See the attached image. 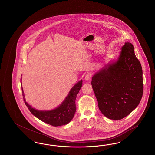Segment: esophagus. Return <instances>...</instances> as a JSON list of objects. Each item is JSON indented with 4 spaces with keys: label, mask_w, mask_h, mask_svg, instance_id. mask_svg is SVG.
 <instances>
[{
    "label": "esophagus",
    "mask_w": 155,
    "mask_h": 155,
    "mask_svg": "<svg viewBox=\"0 0 155 155\" xmlns=\"http://www.w3.org/2000/svg\"><path fill=\"white\" fill-rule=\"evenodd\" d=\"M91 78V74L89 73H87L85 75V80H89Z\"/></svg>",
    "instance_id": "esophagus-1"
}]
</instances>
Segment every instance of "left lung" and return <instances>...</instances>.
<instances>
[{
  "instance_id": "1",
  "label": "left lung",
  "mask_w": 155,
  "mask_h": 155,
  "mask_svg": "<svg viewBox=\"0 0 155 155\" xmlns=\"http://www.w3.org/2000/svg\"><path fill=\"white\" fill-rule=\"evenodd\" d=\"M117 61L105 66L92 78L98 107L104 116L121 120L139 104L143 84L142 69L133 44L125 42Z\"/></svg>"
}]
</instances>
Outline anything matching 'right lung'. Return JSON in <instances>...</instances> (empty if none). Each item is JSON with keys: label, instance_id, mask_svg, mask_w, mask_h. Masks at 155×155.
I'll return each mask as SVG.
<instances>
[{"label": "right lung", "instance_id": "obj_1", "mask_svg": "<svg viewBox=\"0 0 155 155\" xmlns=\"http://www.w3.org/2000/svg\"><path fill=\"white\" fill-rule=\"evenodd\" d=\"M82 85V81L81 80L71 88L62 103L57 108L52 110H38L32 108L25 102L24 97H23L24 101L31 113L42 121L54 127L66 125L74 117L76 111L75 99ZM21 89L22 96H24L22 88Z\"/></svg>", "mask_w": 155, "mask_h": 155}]
</instances>
